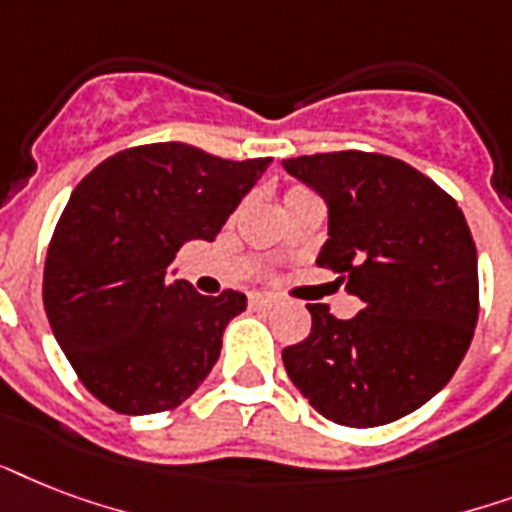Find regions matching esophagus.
<instances>
[{"label":"esophagus","mask_w":512,"mask_h":512,"mask_svg":"<svg viewBox=\"0 0 512 512\" xmlns=\"http://www.w3.org/2000/svg\"><path fill=\"white\" fill-rule=\"evenodd\" d=\"M251 307L253 310H269L272 304H275V299L272 296H267V293H251Z\"/></svg>","instance_id":"34e87169"}]
</instances>
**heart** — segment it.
<instances>
[{
	"mask_svg": "<svg viewBox=\"0 0 512 512\" xmlns=\"http://www.w3.org/2000/svg\"><path fill=\"white\" fill-rule=\"evenodd\" d=\"M299 194H310V192H307L304 186H291V189H288V197H299ZM288 197H285V200H288Z\"/></svg>",
	"mask_w": 512,
	"mask_h": 512,
	"instance_id": "obj_1",
	"label": "heart"
}]
</instances>
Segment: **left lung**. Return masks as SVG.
<instances>
[{"instance_id": "left-lung-1", "label": "left lung", "mask_w": 512, "mask_h": 512, "mask_svg": "<svg viewBox=\"0 0 512 512\" xmlns=\"http://www.w3.org/2000/svg\"><path fill=\"white\" fill-rule=\"evenodd\" d=\"M283 168L328 202L320 267L363 310L307 304L310 336L283 350L291 382L326 419L379 427L449 382L478 320V251L457 200L408 162L376 152L304 154Z\"/></svg>"}]
</instances>
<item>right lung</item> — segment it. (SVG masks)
Returning a JSON list of instances; mask_svg holds the SVG:
<instances>
[{"label": "right lung", "instance_id": "add662e5", "mask_svg": "<svg viewBox=\"0 0 512 512\" xmlns=\"http://www.w3.org/2000/svg\"><path fill=\"white\" fill-rule=\"evenodd\" d=\"M269 162L144 144L112 154L71 192L47 248L42 301L74 374L104 406L160 414L211 374L248 299L200 296L168 280V267L189 240H216Z\"/></svg>", "mask_w": 512, "mask_h": 512}]
</instances>
